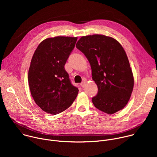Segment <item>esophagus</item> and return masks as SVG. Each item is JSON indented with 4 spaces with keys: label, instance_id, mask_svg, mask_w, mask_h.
<instances>
[{
    "label": "esophagus",
    "instance_id": "1",
    "mask_svg": "<svg viewBox=\"0 0 157 157\" xmlns=\"http://www.w3.org/2000/svg\"><path fill=\"white\" fill-rule=\"evenodd\" d=\"M80 86H81V87H84L85 86H86V82L82 81V82L80 84Z\"/></svg>",
    "mask_w": 157,
    "mask_h": 157
}]
</instances>
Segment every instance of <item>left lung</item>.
Masks as SVG:
<instances>
[{"mask_svg": "<svg viewBox=\"0 0 157 157\" xmlns=\"http://www.w3.org/2000/svg\"><path fill=\"white\" fill-rule=\"evenodd\" d=\"M76 48L90 63L93 79L98 87L92 98L94 106L109 114L122 109L133 87V76L127 56L114 38L102 35L82 36Z\"/></svg>", "mask_w": 157, "mask_h": 157, "instance_id": "obj_1", "label": "left lung"}]
</instances>
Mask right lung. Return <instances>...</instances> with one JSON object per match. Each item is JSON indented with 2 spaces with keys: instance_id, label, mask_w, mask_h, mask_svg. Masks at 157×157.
<instances>
[{
  "instance_id": "obj_1",
  "label": "right lung",
  "mask_w": 157,
  "mask_h": 157,
  "mask_svg": "<svg viewBox=\"0 0 157 157\" xmlns=\"http://www.w3.org/2000/svg\"><path fill=\"white\" fill-rule=\"evenodd\" d=\"M78 38L56 36L41 41L29 70L28 81L35 103L44 112L56 115L68 109L78 94L64 69Z\"/></svg>"
}]
</instances>
